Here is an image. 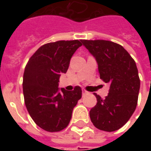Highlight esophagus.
I'll return each mask as SVG.
<instances>
[{
    "label": "esophagus",
    "mask_w": 151,
    "mask_h": 151,
    "mask_svg": "<svg viewBox=\"0 0 151 151\" xmlns=\"http://www.w3.org/2000/svg\"><path fill=\"white\" fill-rule=\"evenodd\" d=\"M89 94L88 91H86V90H82V95H87Z\"/></svg>",
    "instance_id": "34e87169"
}]
</instances>
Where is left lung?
I'll return each instance as SVG.
<instances>
[{
  "instance_id": "left-lung-1",
  "label": "left lung",
  "mask_w": 151,
  "mask_h": 151,
  "mask_svg": "<svg viewBox=\"0 0 151 151\" xmlns=\"http://www.w3.org/2000/svg\"><path fill=\"white\" fill-rule=\"evenodd\" d=\"M96 60L100 78L110 84L108 96L94 93L97 104L90 117L97 129L107 132L119 129L136 109L140 79L136 63L123 47L108 40H81Z\"/></svg>"
}]
</instances>
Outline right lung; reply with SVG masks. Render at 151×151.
Listing matches in <instances>:
<instances>
[{
    "label": "right lung",
    "instance_id": "right-lung-1",
    "mask_svg": "<svg viewBox=\"0 0 151 151\" xmlns=\"http://www.w3.org/2000/svg\"><path fill=\"white\" fill-rule=\"evenodd\" d=\"M82 43L56 41L41 46L28 60L23 74L25 104L35 123L47 132L68 126L72 112L82 98V89L58 87L59 79L69 69L70 59Z\"/></svg>",
    "mask_w": 151,
    "mask_h": 151
}]
</instances>
